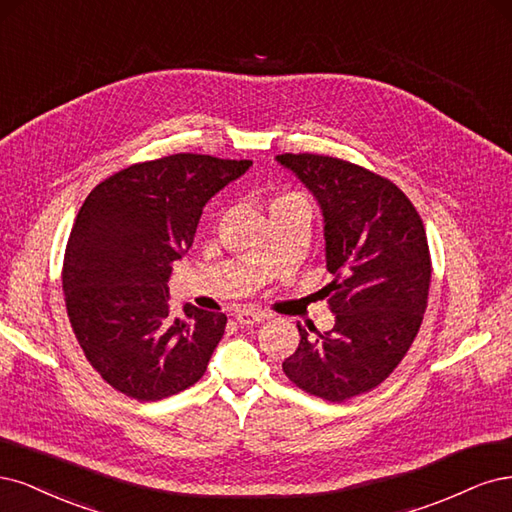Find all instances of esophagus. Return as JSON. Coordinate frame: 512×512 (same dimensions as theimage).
I'll list each match as a JSON object with an SVG mask.
<instances>
[{"instance_id":"obj_1","label":"esophagus","mask_w":512,"mask_h":512,"mask_svg":"<svg viewBox=\"0 0 512 512\" xmlns=\"http://www.w3.org/2000/svg\"><path fill=\"white\" fill-rule=\"evenodd\" d=\"M270 315L263 310H251V308H242L236 312V321L240 325H259L261 321H266Z\"/></svg>"}]
</instances>
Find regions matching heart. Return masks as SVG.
<instances>
[{
  "label": "heart",
  "mask_w": 512,
  "mask_h": 512,
  "mask_svg": "<svg viewBox=\"0 0 512 512\" xmlns=\"http://www.w3.org/2000/svg\"><path fill=\"white\" fill-rule=\"evenodd\" d=\"M285 200H302V202H308L306 197H304L302 193H298V191H287V193H283V195H278L276 202H285ZM276 202H274V204H276Z\"/></svg>",
  "instance_id": "heart-1"
}]
</instances>
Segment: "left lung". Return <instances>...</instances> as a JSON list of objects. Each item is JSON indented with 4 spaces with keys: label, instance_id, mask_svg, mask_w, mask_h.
Masks as SVG:
<instances>
[{
    "label": "left lung",
    "instance_id": "left-lung-1",
    "mask_svg": "<svg viewBox=\"0 0 512 512\" xmlns=\"http://www.w3.org/2000/svg\"><path fill=\"white\" fill-rule=\"evenodd\" d=\"M276 161L317 197L325 223L323 287L336 325H298L300 344L283 372L300 389L344 402L381 385L417 338L432 259L419 212L391 180L327 155L285 153Z\"/></svg>",
    "mask_w": 512,
    "mask_h": 512
}]
</instances>
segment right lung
Here are the masks:
<instances>
[{
	"mask_svg": "<svg viewBox=\"0 0 512 512\" xmlns=\"http://www.w3.org/2000/svg\"><path fill=\"white\" fill-rule=\"evenodd\" d=\"M251 166L178 153L134 163L87 195L61 283L80 349L110 387L155 402L204 376L227 317L191 304L183 319L172 317L168 278L193 244L206 202Z\"/></svg>",
	"mask_w": 512,
	"mask_h": 512,
	"instance_id": "obj_1",
	"label": "right lung"
}]
</instances>
